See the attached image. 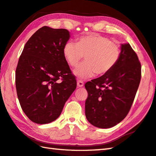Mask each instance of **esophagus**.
Listing matches in <instances>:
<instances>
[{
  "label": "esophagus",
  "mask_w": 156,
  "mask_h": 156,
  "mask_svg": "<svg viewBox=\"0 0 156 156\" xmlns=\"http://www.w3.org/2000/svg\"><path fill=\"white\" fill-rule=\"evenodd\" d=\"M77 86L78 87H82L84 86V82L82 80H78L77 81Z\"/></svg>",
  "instance_id": "34e87169"
}]
</instances>
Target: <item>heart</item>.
<instances>
[{
  "mask_svg": "<svg viewBox=\"0 0 156 156\" xmlns=\"http://www.w3.org/2000/svg\"><path fill=\"white\" fill-rule=\"evenodd\" d=\"M121 52L117 42L97 34L82 36L78 39L77 44L66 42L63 48V55L71 67H76L84 56L85 62L74 71V74L82 79L92 77L95 74H107L117 64Z\"/></svg>",
  "mask_w": 156,
  "mask_h": 156,
  "instance_id": "heart-1",
  "label": "heart"
}]
</instances>
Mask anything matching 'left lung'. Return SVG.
<instances>
[{
    "label": "left lung",
    "instance_id": "left-lung-1",
    "mask_svg": "<svg viewBox=\"0 0 156 156\" xmlns=\"http://www.w3.org/2000/svg\"><path fill=\"white\" fill-rule=\"evenodd\" d=\"M121 56L111 70L85 84L88 97L85 115L90 124L111 128L130 111L141 76V63L129 44L121 45Z\"/></svg>",
    "mask_w": 156,
    "mask_h": 156
}]
</instances>
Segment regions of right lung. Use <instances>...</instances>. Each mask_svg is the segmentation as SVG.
Masks as SVG:
<instances>
[{
	"label": "right lung",
	"mask_w": 156,
	"mask_h": 156,
	"mask_svg": "<svg viewBox=\"0 0 156 156\" xmlns=\"http://www.w3.org/2000/svg\"><path fill=\"white\" fill-rule=\"evenodd\" d=\"M69 38L67 29L44 26L29 38L20 55L16 93L23 112L35 123L58 119L76 88L75 76L63 55Z\"/></svg>",
	"instance_id": "1"
}]
</instances>
